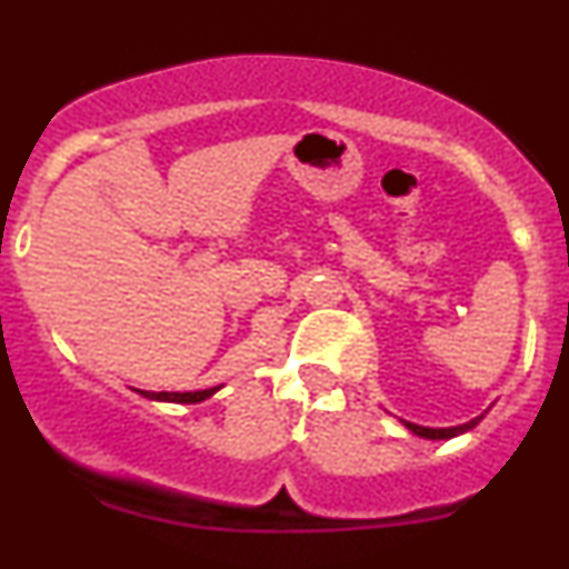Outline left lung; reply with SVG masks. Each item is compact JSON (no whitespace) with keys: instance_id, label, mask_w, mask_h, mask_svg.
<instances>
[{"instance_id":"1","label":"left lung","mask_w":569,"mask_h":569,"mask_svg":"<svg viewBox=\"0 0 569 569\" xmlns=\"http://www.w3.org/2000/svg\"><path fill=\"white\" fill-rule=\"evenodd\" d=\"M482 417H486V415L475 417V420L463 422V426H456V428H426V426H417V422H406V420H400V422H403V426L409 428L411 433H415V436H422V439H433V441H441V439H456V436L466 433V430H471V428H475L477 422L482 420Z\"/></svg>"}]
</instances>
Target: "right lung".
Masks as SVG:
<instances>
[{"instance_id": "obj_1", "label": "right lung", "mask_w": 569, "mask_h": 569, "mask_svg": "<svg viewBox=\"0 0 569 569\" xmlns=\"http://www.w3.org/2000/svg\"><path fill=\"white\" fill-rule=\"evenodd\" d=\"M220 387H212V390H199V392H147L139 390L143 398L149 400H166V403H201V400L212 398Z\"/></svg>"}]
</instances>
